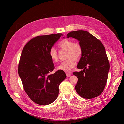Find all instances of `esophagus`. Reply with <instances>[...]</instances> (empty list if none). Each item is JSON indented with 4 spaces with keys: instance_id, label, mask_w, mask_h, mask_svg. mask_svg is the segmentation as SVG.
Wrapping results in <instances>:
<instances>
[{
    "instance_id": "esophagus-1",
    "label": "esophagus",
    "mask_w": 124,
    "mask_h": 124,
    "mask_svg": "<svg viewBox=\"0 0 124 124\" xmlns=\"http://www.w3.org/2000/svg\"><path fill=\"white\" fill-rule=\"evenodd\" d=\"M66 75L67 77H70L71 76V72H68V73H66Z\"/></svg>"
}]
</instances>
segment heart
<instances>
[{
    "label": "heart",
    "mask_w": 124,
    "mask_h": 124,
    "mask_svg": "<svg viewBox=\"0 0 124 124\" xmlns=\"http://www.w3.org/2000/svg\"><path fill=\"white\" fill-rule=\"evenodd\" d=\"M61 49L67 51V58L68 59L62 62L57 67V70L69 72L74 66L75 59H78L82 54V48L79 43L73 42L69 39H64L61 40L58 44ZM49 56L53 62H57L58 60V55L56 50L52 47L49 51Z\"/></svg>",
    "instance_id": "obj_1"
}]
</instances>
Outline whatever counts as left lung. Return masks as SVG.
Listing matches in <instances>:
<instances>
[{"label": "left lung", "mask_w": 124, "mask_h": 124, "mask_svg": "<svg viewBox=\"0 0 124 124\" xmlns=\"http://www.w3.org/2000/svg\"><path fill=\"white\" fill-rule=\"evenodd\" d=\"M69 37L79 41L83 51L77 67L83 70L73 73L78 78L76 91L84 98L96 97L105 87L110 69L105 47L96 37L85 31H71L67 35V38Z\"/></svg>", "instance_id": "8db88e82"}]
</instances>
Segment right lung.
<instances>
[{
  "instance_id": "1",
  "label": "right lung",
  "mask_w": 124,
  "mask_h": 124,
  "mask_svg": "<svg viewBox=\"0 0 124 124\" xmlns=\"http://www.w3.org/2000/svg\"><path fill=\"white\" fill-rule=\"evenodd\" d=\"M62 33L37 36L24 46L21 54L18 72L25 91L36 104L48 105L59 94V86L66 78L62 71L54 69L49 51Z\"/></svg>"
}]
</instances>
